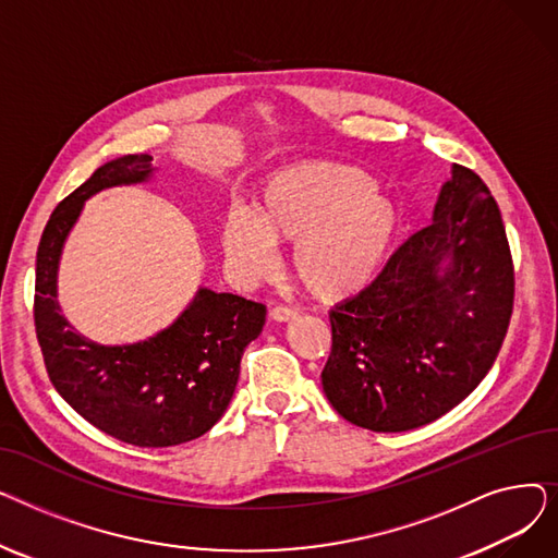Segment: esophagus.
Returning a JSON list of instances; mask_svg holds the SVG:
<instances>
[{"instance_id": "34e87169", "label": "esophagus", "mask_w": 558, "mask_h": 558, "mask_svg": "<svg viewBox=\"0 0 558 558\" xmlns=\"http://www.w3.org/2000/svg\"><path fill=\"white\" fill-rule=\"evenodd\" d=\"M296 316H299V312H296V310L284 307V305H278V307H274V310H271V318H274V320H278V324H287V320H294Z\"/></svg>"}]
</instances>
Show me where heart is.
<instances>
[{"instance_id": "obj_1", "label": "heart", "mask_w": 558, "mask_h": 558, "mask_svg": "<svg viewBox=\"0 0 558 558\" xmlns=\"http://www.w3.org/2000/svg\"><path fill=\"white\" fill-rule=\"evenodd\" d=\"M398 201L355 165L310 160L271 173L251 208L226 213L219 242L244 284L269 278L278 244L291 271L320 301L353 296L383 269L400 230Z\"/></svg>"}]
</instances>
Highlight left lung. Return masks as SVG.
Masks as SVG:
<instances>
[{
  "mask_svg": "<svg viewBox=\"0 0 558 558\" xmlns=\"http://www.w3.org/2000/svg\"><path fill=\"white\" fill-rule=\"evenodd\" d=\"M511 310L513 264L500 208L475 171L452 165L432 223L330 312L324 391L357 427L427 425L490 371Z\"/></svg>",
  "mask_w": 558,
  "mask_h": 558,
  "instance_id": "1",
  "label": "left lung"
}]
</instances>
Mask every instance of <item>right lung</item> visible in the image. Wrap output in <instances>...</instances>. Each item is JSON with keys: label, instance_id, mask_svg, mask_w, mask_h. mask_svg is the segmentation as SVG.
Wrapping results in <instances>:
<instances>
[{"label": "right lung", "instance_id": "obj_1", "mask_svg": "<svg viewBox=\"0 0 558 558\" xmlns=\"http://www.w3.org/2000/svg\"><path fill=\"white\" fill-rule=\"evenodd\" d=\"M154 156L101 165L58 203L36 255V335L51 385L78 416L140 448H169L203 436L226 412L244 348L259 337L267 307L198 287L171 326L149 339L104 345L81 335L58 303V267L87 198L149 183Z\"/></svg>", "mask_w": 558, "mask_h": 558}]
</instances>
